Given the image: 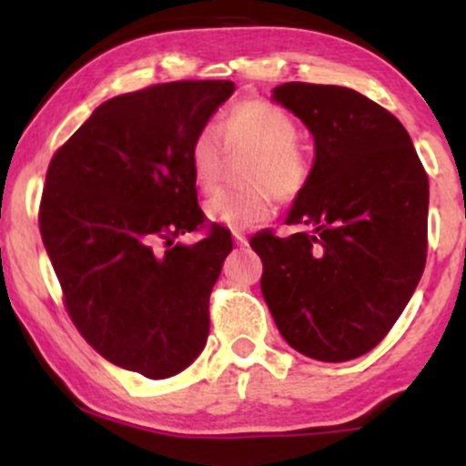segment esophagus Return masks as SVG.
I'll list each match as a JSON object with an SVG mask.
<instances>
[{"mask_svg":"<svg viewBox=\"0 0 466 466\" xmlns=\"http://www.w3.org/2000/svg\"><path fill=\"white\" fill-rule=\"evenodd\" d=\"M232 238L237 245H248V237H245V232H240V229H234Z\"/></svg>","mask_w":466,"mask_h":466,"instance_id":"34e87169","label":"esophagus"}]
</instances>
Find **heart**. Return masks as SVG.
Masks as SVG:
<instances>
[{
    "mask_svg": "<svg viewBox=\"0 0 466 466\" xmlns=\"http://www.w3.org/2000/svg\"><path fill=\"white\" fill-rule=\"evenodd\" d=\"M298 125L282 106L245 100L221 117L218 127H203L190 144L192 179L203 192L215 190L226 148L254 153L245 181L251 188L221 190L206 203V217L217 226L245 229L271 217L276 195L293 199L307 188L311 164L298 148Z\"/></svg>",
    "mask_w": 466,
    "mask_h": 466,
    "instance_id": "1",
    "label": "heart"
}]
</instances>
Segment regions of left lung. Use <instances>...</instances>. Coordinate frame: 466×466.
I'll list each match as a JSON object with an SVG mask.
<instances>
[{
  "mask_svg": "<svg viewBox=\"0 0 466 466\" xmlns=\"http://www.w3.org/2000/svg\"><path fill=\"white\" fill-rule=\"evenodd\" d=\"M271 98L300 117L315 159L285 218L298 232L249 240L260 291L291 349L355 360L388 335L425 269V168L405 127L355 89L285 83Z\"/></svg>",
  "mask_w": 466,
  "mask_h": 466,
  "instance_id": "1",
  "label": "left lung"
}]
</instances>
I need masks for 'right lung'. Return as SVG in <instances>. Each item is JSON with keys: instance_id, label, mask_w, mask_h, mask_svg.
<instances>
[{"instance_id": "right-lung-1", "label": "right lung", "mask_w": 466, "mask_h": 466, "mask_svg": "<svg viewBox=\"0 0 466 466\" xmlns=\"http://www.w3.org/2000/svg\"><path fill=\"white\" fill-rule=\"evenodd\" d=\"M232 80H177L96 106L52 157L39 228L69 318L106 361L148 379L201 355L232 237L203 223L190 144Z\"/></svg>"}]
</instances>
